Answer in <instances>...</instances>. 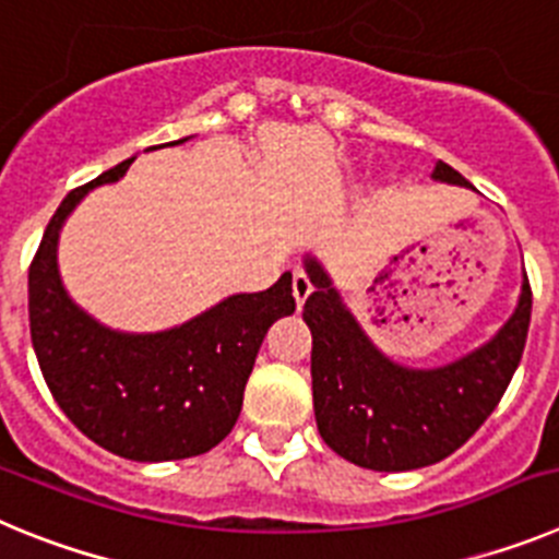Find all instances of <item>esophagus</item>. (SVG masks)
<instances>
[{
  "label": "esophagus",
  "mask_w": 559,
  "mask_h": 559,
  "mask_svg": "<svg viewBox=\"0 0 559 559\" xmlns=\"http://www.w3.org/2000/svg\"><path fill=\"white\" fill-rule=\"evenodd\" d=\"M290 288H294V299L299 308H302L305 299L313 294V283H310V276L305 274V271H294V283H290Z\"/></svg>",
  "instance_id": "obj_1"
}]
</instances>
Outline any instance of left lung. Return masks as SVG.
<instances>
[{
	"label": "left lung",
	"instance_id": "1",
	"mask_svg": "<svg viewBox=\"0 0 559 559\" xmlns=\"http://www.w3.org/2000/svg\"><path fill=\"white\" fill-rule=\"evenodd\" d=\"M431 176L473 190L445 162H437ZM305 269L316 285L302 319L313 333V412L324 442L347 462L383 473L417 471L459 451L490 417L521 364L532 319L530 276L523 274L510 322L487 344L445 367L408 369L367 338L316 257Z\"/></svg>",
	"mask_w": 559,
	"mask_h": 559
}]
</instances>
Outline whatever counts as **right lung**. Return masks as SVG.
Segmentation results:
<instances>
[{"label":"right lung","instance_id":"1","mask_svg":"<svg viewBox=\"0 0 559 559\" xmlns=\"http://www.w3.org/2000/svg\"><path fill=\"white\" fill-rule=\"evenodd\" d=\"M185 142V140H179ZM120 162L69 192L29 263V338L49 392L78 431L133 462L206 453L235 428L257 349L296 310L290 274L235 294L162 333H120L83 313L58 274V235L88 190L126 176Z\"/></svg>","mask_w":559,"mask_h":559}]
</instances>
